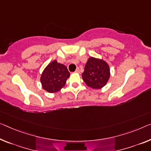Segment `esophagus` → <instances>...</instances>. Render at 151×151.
Returning a JSON list of instances; mask_svg holds the SVG:
<instances>
[{
	"instance_id": "34e87169",
	"label": "esophagus",
	"mask_w": 151,
	"mask_h": 151,
	"mask_svg": "<svg viewBox=\"0 0 151 151\" xmlns=\"http://www.w3.org/2000/svg\"><path fill=\"white\" fill-rule=\"evenodd\" d=\"M76 73H80V69H79V68H78L77 69H76V70L75 71Z\"/></svg>"
}]
</instances>
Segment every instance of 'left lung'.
Returning a JSON list of instances; mask_svg holds the SVG:
<instances>
[{"mask_svg":"<svg viewBox=\"0 0 151 151\" xmlns=\"http://www.w3.org/2000/svg\"><path fill=\"white\" fill-rule=\"evenodd\" d=\"M82 77L89 87L94 89L101 88L109 79V67L103 60L90 57L86 64Z\"/></svg>","mask_w":151,"mask_h":151,"instance_id":"1","label":"left lung"}]
</instances>
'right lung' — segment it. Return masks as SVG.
Masks as SVG:
<instances>
[{
    "mask_svg": "<svg viewBox=\"0 0 151 151\" xmlns=\"http://www.w3.org/2000/svg\"><path fill=\"white\" fill-rule=\"evenodd\" d=\"M70 76L68 68L56 60L47 65L42 73L40 81L42 88L50 93L59 91Z\"/></svg>",
    "mask_w": 151,
    "mask_h": 151,
    "instance_id": "1",
    "label": "right lung"
}]
</instances>
